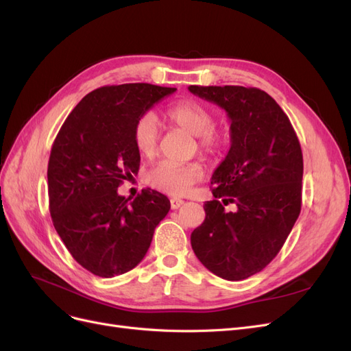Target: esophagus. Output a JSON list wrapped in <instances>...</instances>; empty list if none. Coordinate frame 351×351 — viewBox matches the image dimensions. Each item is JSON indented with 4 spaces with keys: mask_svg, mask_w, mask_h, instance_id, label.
Returning <instances> with one entry per match:
<instances>
[{
    "mask_svg": "<svg viewBox=\"0 0 351 351\" xmlns=\"http://www.w3.org/2000/svg\"><path fill=\"white\" fill-rule=\"evenodd\" d=\"M169 204H171V208H173V209H178L180 206H182V205L184 204V200L178 199V197H171V199H169Z\"/></svg>",
    "mask_w": 351,
    "mask_h": 351,
    "instance_id": "obj_1",
    "label": "esophagus"
}]
</instances>
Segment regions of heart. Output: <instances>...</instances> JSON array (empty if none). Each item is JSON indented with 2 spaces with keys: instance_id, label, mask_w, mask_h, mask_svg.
<instances>
[{
  "instance_id": "obj_1",
  "label": "heart",
  "mask_w": 351,
  "mask_h": 351,
  "mask_svg": "<svg viewBox=\"0 0 351 351\" xmlns=\"http://www.w3.org/2000/svg\"><path fill=\"white\" fill-rule=\"evenodd\" d=\"M165 119L196 136L197 149L209 161H218L230 146L227 130L215 129L217 117L205 104L195 99H180L169 104L164 111ZM132 141L137 154L152 158L158 145V125L151 114H145L136 120L132 130ZM202 177V167L196 162L176 164L162 161L147 173V183L168 195H184Z\"/></svg>"
}]
</instances>
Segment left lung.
I'll use <instances>...</instances> for the list:
<instances>
[{"label":"left lung","instance_id":"obj_1","mask_svg":"<svg viewBox=\"0 0 351 351\" xmlns=\"http://www.w3.org/2000/svg\"><path fill=\"white\" fill-rule=\"evenodd\" d=\"M230 117L231 147L205 202V221L190 236L210 272L240 281L277 256L302 209L303 154L280 105L267 92L244 86H189ZM228 203L237 208L225 209Z\"/></svg>","mask_w":351,"mask_h":351}]
</instances>
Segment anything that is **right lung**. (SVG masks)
<instances>
[{
  "mask_svg": "<svg viewBox=\"0 0 351 351\" xmlns=\"http://www.w3.org/2000/svg\"><path fill=\"white\" fill-rule=\"evenodd\" d=\"M176 88L125 83L92 90L69 114L48 162L49 212L58 236L77 263L111 278L133 269L149 249L169 200L143 189L125 199L117 189L137 174L136 120Z\"/></svg>",
  "mask_w": 351,
  "mask_h": 351,
  "instance_id": "obj_1",
  "label": "right lung"
}]
</instances>
